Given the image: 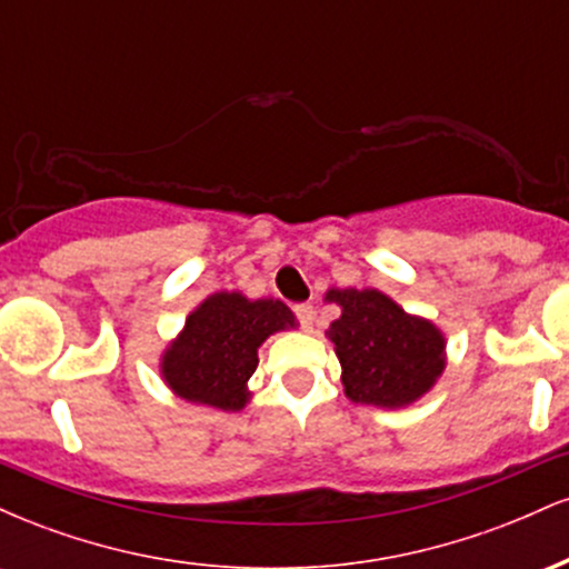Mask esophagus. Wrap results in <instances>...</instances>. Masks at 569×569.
I'll use <instances>...</instances> for the list:
<instances>
[{"label": "esophagus", "instance_id": "esophagus-1", "mask_svg": "<svg viewBox=\"0 0 569 569\" xmlns=\"http://www.w3.org/2000/svg\"><path fill=\"white\" fill-rule=\"evenodd\" d=\"M293 312H297L302 329L310 331L312 323H316V310H312V305H297V307H293Z\"/></svg>", "mask_w": 569, "mask_h": 569}]
</instances>
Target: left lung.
Returning <instances> with one entry per match:
<instances>
[{
  "mask_svg": "<svg viewBox=\"0 0 569 569\" xmlns=\"http://www.w3.org/2000/svg\"><path fill=\"white\" fill-rule=\"evenodd\" d=\"M342 316L326 337L342 363L352 403L401 409L420 401L447 367V339L433 321L411 316L377 289H329Z\"/></svg>",
  "mask_w": 569,
  "mask_h": 569,
  "instance_id": "obj_1",
  "label": "left lung"
}]
</instances>
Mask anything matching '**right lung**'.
Masks as SVG:
<instances>
[{
    "mask_svg": "<svg viewBox=\"0 0 569 569\" xmlns=\"http://www.w3.org/2000/svg\"><path fill=\"white\" fill-rule=\"evenodd\" d=\"M286 329H297V318L280 299L211 293L160 356L162 382L198 407L240 411L251 401L248 380L259 367V348Z\"/></svg>",
    "mask_w": 569,
    "mask_h": 569,
    "instance_id": "1",
    "label": "right lung"
}]
</instances>
